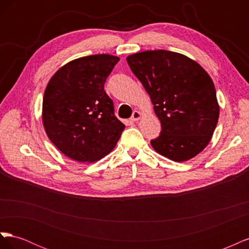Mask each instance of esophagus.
I'll list each match as a JSON object with an SVG mask.
<instances>
[{
    "mask_svg": "<svg viewBox=\"0 0 249 249\" xmlns=\"http://www.w3.org/2000/svg\"><path fill=\"white\" fill-rule=\"evenodd\" d=\"M141 117V113L139 111H134L133 114H132V117H131V120H133V122H137V120H139Z\"/></svg>",
    "mask_w": 249,
    "mask_h": 249,
    "instance_id": "34e87169",
    "label": "esophagus"
}]
</instances>
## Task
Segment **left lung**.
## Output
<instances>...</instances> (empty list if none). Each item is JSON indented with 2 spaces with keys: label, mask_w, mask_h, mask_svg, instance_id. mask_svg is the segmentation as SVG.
<instances>
[{
  "label": "left lung",
  "mask_w": 249,
  "mask_h": 249,
  "mask_svg": "<svg viewBox=\"0 0 249 249\" xmlns=\"http://www.w3.org/2000/svg\"><path fill=\"white\" fill-rule=\"evenodd\" d=\"M161 122L157 153L176 162L198 155L212 138L219 117L214 83L192 59L178 53L145 51L126 58Z\"/></svg>",
  "instance_id": "obj_1"
}]
</instances>
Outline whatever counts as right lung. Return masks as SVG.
<instances>
[{
    "label": "right lung",
    "instance_id": "right-lung-1",
    "mask_svg": "<svg viewBox=\"0 0 249 249\" xmlns=\"http://www.w3.org/2000/svg\"><path fill=\"white\" fill-rule=\"evenodd\" d=\"M119 58L82 57L56 71L42 101V123L49 139L78 162H94L115 147L124 124L104 90Z\"/></svg>",
    "mask_w": 249,
    "mask_h": 249
}]
</instances>
